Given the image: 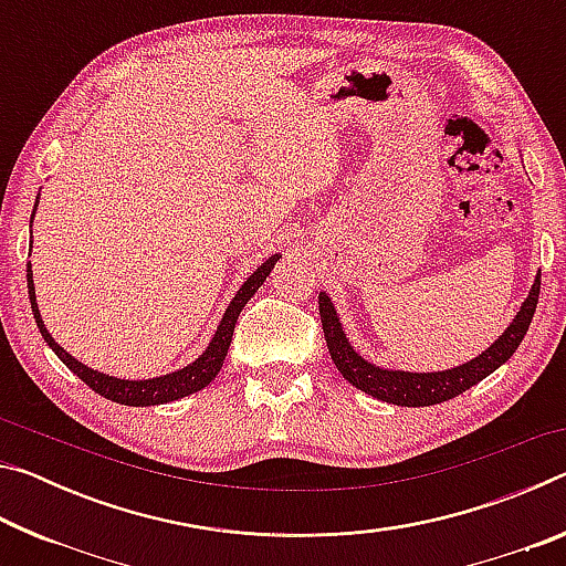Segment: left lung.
Instances as JSON below:
<instances>
[{
    "instance_id": "1",
    "label": "left lung",
    "mask_w": 566,
    "mask_h": 566,
    "mask_svg": "<svg viewBox=\"0 0 566 566\" xmlns=\"http://www.w3.org/2000/svg\"><path fill=\"white\" fill-rule=\"evenodd\" d=\"M539 284L542 274L534 276V284L526 300L522 302L516 317L510 322L500 339H494L479 357L469 359L467 364H459L452 369L442 371H405V369H385L377 367L361 357V354L352 347L347 334L342 329V322L337 317L332 300L327 292H319V314H322V329L324 339L332 354V361L337 364L342 377L349 381L352 387L367 391L369 397L389 401L397 407H429L439 405V401L454 399L476 381L490 377L494 369L512 357L520 347L526 329H530L536 302H539Z\"/></svg>"
}]
</instances>
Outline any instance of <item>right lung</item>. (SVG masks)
<instances>
[{"mask_svg": "<svg viewBox=\"0 0 566 566\" xmlns=\"http://www.w3.org/2000/svg\"><path fill=\"white\" fill-rule=\"evenodd\" d=\"M36 199H40V197H36ZM36 205H40V202H34V209H36ZM32 219H34V214H32ZM280 256L282 254H272L270 260H266L262 266H256V270L247 276V282L239 286V292L232 296V302H229L224 317H222V322H219L212 342L207 344V349L199 354L195 361L187 364V367L177 369V371H169V375L151 377V379L109 377V375H104V371L92 369V367H87V364H82L80 359H74L70 352L54 342L52 334L46 332V327H44L40 306H36L32 264H27V290H30L32 312H34L36 327H40L44 342L50 344L56 357H60L66 364V367H70L74 375L84 381V385L97 391V395H102L104 399L117 401V405L155 407V405H167V401H175V399L195 395V391L205 389L209 381H212L219 375V369H222L224 357H227L229 344H232V334H234V324H237L239 312L244 310V304L252 300L254 292L264 284V280L270 276V272L274 270V264H276V260H280Z\"/></svg>", "mask_w": 566, "mask_h": 566, "instance_id": "1", "label": "right lung"}]
</instances>
